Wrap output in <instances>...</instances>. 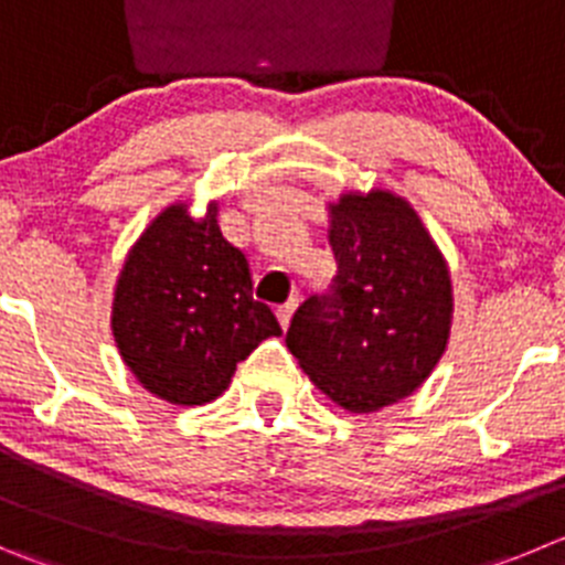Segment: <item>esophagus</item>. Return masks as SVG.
<instances>
[{"instance_id":"obj_1","label":"esophagus","mask_w":565,"mask_h":565,"mask_svg":"<svg viewBox=\"0 0 565 565\" xmlns=\"http://www.w3.org/2000/svg\"><path fill=\"white\" fill-rule=\"evenodd\" d=\"M295 307H298V298H289L287 303H281V307L276 309V315H278V323H281L284 329H287V326H289V318H292Z\"/></svg>"}]
</instances>
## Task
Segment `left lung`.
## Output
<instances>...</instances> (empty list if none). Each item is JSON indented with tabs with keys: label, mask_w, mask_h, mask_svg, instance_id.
Here are the masks:
<instances>
[{
	"label": "left lung",
	"mask_w": 565,
	"mask_h": 565,
	"mask_svg": "<svg viewBox=\"0 0 565 565\" xmlns=\"http://www.w3.org/2000/svg\"><path fill=\"white\" fill-rule=\"evenodd\" d=\"M329 214L337 276L292 315L287 348L331 402L376 413L440 362L455 309L449 267L398 194L348 192Z\"/></svg>",
	"instance_id": "left-lung-1"
}]
</instances>
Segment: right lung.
Listing matches in <instances>:
<instances>
[{
  "instance_id": "1",
  "label": "right lung",
  "mask_w": 565,
  "mask_h": 565,
  "mask_svg": "<svg viewBox=\"0 0 565 565\" xmlns=\"http://www.w3.org/2000/svg\"><path fill=\"white\" fill-rule=\"evenodd\" d=\"M110 329L141 387L181 407L214 402L236 362L281 334L253 298L247 258L217 225V205L192 220L186 203L163 209L125 258Z\"/></svg>"
}]
</instances>
